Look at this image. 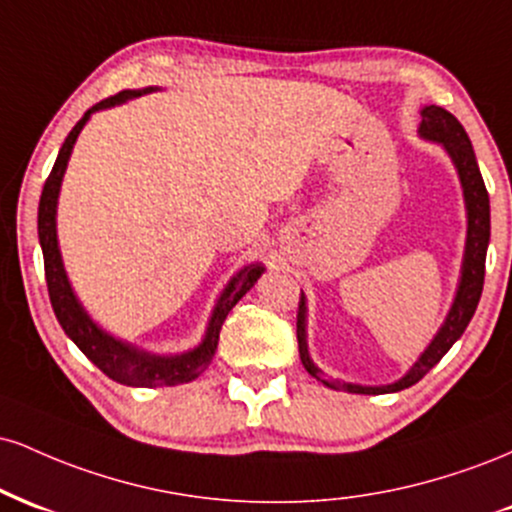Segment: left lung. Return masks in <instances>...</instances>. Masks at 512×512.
Returning a JSON list of instances; mask_svg holds the SVG:
<instances>
[{
	"mask_svg": "<svg viewBox=\"0 0 512 512\" xmlns=\"http://www.w3.org/2000/svg\"><path fill=\"white\" fill-rule=\"evenodd\" d=\"M419 137L426 142L440 144L445 154L450 156L452 166L457 170V178L462 185L464 209H467V238H464V255H462V269L460 281H457L455 298L445 315V322L440 325L436 337L426 346L424 354L416 358L402 378L390 385H358V383H344V380H332L322 375V370L315 366L313 358L308 351V303H305V293H301V303H298V354H301V363L320 380L322 385L332 387V390L354 392V395H387V392H399L404 387H411L419 383L421 378L431 370L436 363L450 351V346L462 337L467 330L469 320H472L474 310H477L481 289H484V267H486V248L491 240V207H489V192H486L484 178H481L477 156H474L472 142H469L464 127L457 122L455 115H450L445 108L438 105H424L421 108V125Z\"/></svg>",
	"mask_w": 512,
	"mask_h": 512,
	"instance_id": "8db88e82",
	"label": "left lung"
}]
</instances>
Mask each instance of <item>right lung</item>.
Wrapping results in <instances>:
<instances>
[{
	"label": "right lung",
	"mask_w": 512,
	"mask_h": 512,
	"mask_svg": "<svg viewBox=\"0 0 512 512\" xmlns=\"http://www.w3.org/2000/svg\"><path fill=\"white\" fill-rule=\"evenodd\" d=\"M154 91H158V88L146 86L134 88V91H122L117 93V96H110L105 98V101L96 103L91 110H86L84 117H81L72 132H69V137L64 139L55 166H52L50 178L45 180L38 207V238L45 260V281H48L52 310H55L64 334H67V337L84 351L88 361L96 363L108 378H113L115 383L132 387L182 385L195 380L199 373H204L211 363V358H214L216 344H219V332L226 315L231 313L233 305H236L264 274V267L260 262H252L248 267L240 269V272L228 281L226 289L221 291L219 301L214 305V310H211L209 325L202 342H199L195 349L182 351V354H154V351L139 349L137 344H129L125 339L113 337V334L105 332L103 327L86 313V308L81 305L79 298H76L72 281H69L67 269H64L60 243H57V199H60V187L69 156H72V149L76 139H79L81 129H84L86 122L91 120L93 113L105 108H115V105H122L132 101V98L146 96V93Z\"/></svg>",
	"instance_id": "obj_1"
}]
</instances>
